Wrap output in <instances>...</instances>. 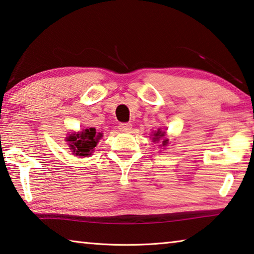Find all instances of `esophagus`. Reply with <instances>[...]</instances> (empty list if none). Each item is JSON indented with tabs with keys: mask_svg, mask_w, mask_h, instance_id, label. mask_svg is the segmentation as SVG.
Here are the masks:
<instances>
[{
	"mask_svg": "<svg viewBox=\"0 0 254 254\" xmlns=\"http://www.w3.org/2000/svg\"><path fill=\"white\" fill-rule=\"evenodd\" d=\"M118 128H119L120 131H124V132L129 131L131 129V124H129V123H122V124H119Z\"/></svg>",
	"mask_w": 254,
	"mask_h": 254,
	"instance_id": "esophagus-1",
	"label": "esophagus"
}]
</instances>
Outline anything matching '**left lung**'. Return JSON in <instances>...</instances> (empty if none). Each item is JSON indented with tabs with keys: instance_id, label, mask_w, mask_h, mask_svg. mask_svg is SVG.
<instances>
[{
	"instance_id": "1",
	"label": "left lung",
	"mask_w": 254,
	"mask_h": 254,
	"mask_svg": "<svg viewBox=\"0 0 254 254\" xmlns=\"http://www.w3.org/2000/svg\"><path fill=\"white\" fill-rule=\"evenodd\" d=\"M165 134H166L165 131H161V129H159V130H157V132H155V134H154V136H155V137H154V140L160 139L161 137H163V138H164ZM168 142H169L168 139H163V143H162V144H163V146H164V145L168 144Z\"/></svg>"
}]
</instances>
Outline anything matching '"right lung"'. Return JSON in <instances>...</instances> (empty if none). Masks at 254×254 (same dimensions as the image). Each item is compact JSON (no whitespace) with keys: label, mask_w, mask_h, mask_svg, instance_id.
<instances>
[{"label":"right lung","mask_w":254,"mask_h":254,"mask_svg":"<svg viewBox=\"0 0 254 254\" xmlns=\"http://www.w3.org/2000/svg\"><path fill=\"white\" fill-rule=\"evenodd\" d=\"M101 136V132H97L95 128H89L78 134H72L66 140L69 142V147L74 154L78 156H89L97 146L98 140Z\"/></svg>","instance_id":"right-lung-1"}]
</instances>
